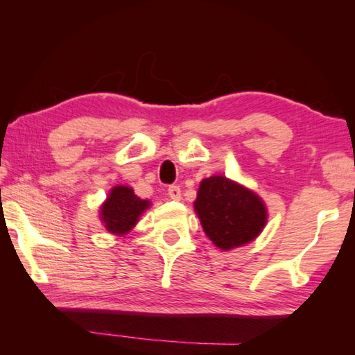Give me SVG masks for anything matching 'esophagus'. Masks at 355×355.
Wrapping results in <instances>:
<instances>
[{"label": "esophagus", "mask_w": 355, "mask_h": 355, "mask_svg": "<svg viewBox=\"0 0 355 355\" xmlns=\"http://www.w3.org/2000/svg\"><path fill=\"white\" fill-rule=\"evenodd\" d=\"M168 195L172 200H180L182 198V189H180V186L177 184H172L168 187Z\"/></svg>", "instance_id": "obj_1"}]
</instances>
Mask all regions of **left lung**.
<instances>
[{"label": "left lung", "instance_id": "1", "mask_svg": "<svg viewBox=\"0 0 355 355\" xmlns=\"http://www.w3.org/2000/svg\"><path fill=\"white\" fill-rule=\"evenodd\" d=\"M195 210L206 235L221 250L250 243L267 221L261 198L221 175L202 180Z\"/></svg>", "mask_w": 355, "mask_h": 355}]
</instances>
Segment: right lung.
<instances>
[{
	"label": "right lung",
	"instance_id": "obj_1",
	"mask_svg": "<svg viewBox=\"0 0 355 355\" xmlns=\"http://www.w3.org/2000/svg\"><path fill=\"white\" fill-rule=\"evenodd\" d=\"M149 206L148 200H140L131 187L116 186L102 206L101 220L111 233L123 235L137 223L141 212Z\"/></svg>",
	"mask_w": 355,
	"mask_h": 355
}]
</instances>
